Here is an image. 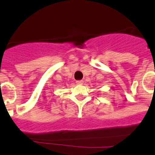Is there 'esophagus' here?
<instances>
[{"label": "esophagus", "instance_id": "1", "mask_svg": "<svg viewBox=\"0 0 155 155\" xmlns=\"http://www.w3.org/2000/svg\"><path fill=\"white\" fill-rule=\"evenodd\" d=\"M76 84H83V80H77V81H76Z\"/></svg>", "mask_w": 155, "mask_h": 155}]
</instances>
